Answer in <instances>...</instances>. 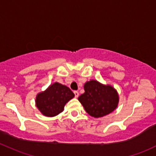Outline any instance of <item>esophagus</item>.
<instances>
[{
  "label": "esophagus",
  "instance_id": "1",
  "mask_svg": "<svg viewBox=\"0 0 156 156\" xmlns=\"http://www.w3.org/2000/svg\"><path fill=\"white\" fill-rule=\"evenodd\" d=\"M74 94H75V98H78V95H79V93H78V92H77V91H75Z\"/></svg>",
  "mask_w": 156,
  "mask_h": 156
}]
</instances>
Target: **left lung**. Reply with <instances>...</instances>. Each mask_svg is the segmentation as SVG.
Masks as SVG:
<instances>
[{"label":"left lung","instance_id":"1","mask_svg":"<svg viewBox=\"0 0 156 156\" xmlns=\"http://www.w3.org/2000/svg\"><path fill=\"white\" fill-rule=\"evenodd\" d=\"M83 88L84 93L78 97V101L92 117H104L118 107L119 93L111 85L91 80L84 83Z\"/></svg>","mask_w":156,"mask_h":156}]
</instances>
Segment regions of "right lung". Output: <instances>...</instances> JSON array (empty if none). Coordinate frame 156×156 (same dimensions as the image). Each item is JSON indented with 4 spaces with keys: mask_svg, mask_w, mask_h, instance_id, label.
Returning a JSON list of instances; mask_svg holds the SVG:
<instances>
[{
    "mask_svg": "<svg viewBox=\"0 0 156 156\" xmlns=\"http://www.w3.org/2000/svg\"><path fill=\"white\" fill-rule=\"evenodd\" d=\"M75 97L69 87L55 82L35 98V105L42 115L54 117L64 111L66 104Z\"/></svg>",
    "mask_w": 156,
    "mask_h": 156,
    "instance_id": "add662e5",
    "label": "right lung"
}]
</instances>
